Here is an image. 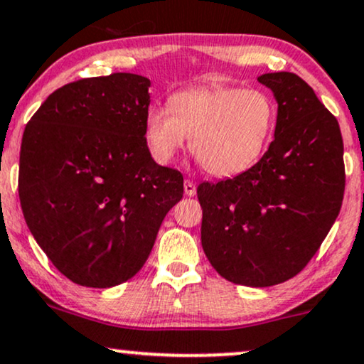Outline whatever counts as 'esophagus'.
Listing matches in <instances>:
<instances>
[{"mask_svg": "<svg viewBox=\"0 0 364 364\" xmlns=\"http://www.w3.org/2000/svg\"><path fill=\"white\" fill-rule=\"evenodd\" d=\"M183 191H186V194L189 197H194L196 192H197L196 183L192 181H186V182H183Z\"/></svg>", "mask_w": 364, "mask_h": 364, "instance_id": "34e87169", "label": "esophagus"}]
</instances>
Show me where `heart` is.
I'll return each instance as SVG.
<instances>
[{
  "label": "heart",
  "mask_w": 364,
  "mask_h": 364,
  "mask_svg": "<svg viewBox=\"0 0 364 364\" xmlns=\"http://www.w3.org/2000/svg\"><path fill=\"white\" fill-rule=\"evenodd\" d=\"M275 123L277 105L263 89H183L168 97V107H148L145 140L151 156L168 164L189 136L192 154L205 172L232 177L262 156Z\"/></svg>",
  "instance_id": "b5f03b06"
}]
</instances>
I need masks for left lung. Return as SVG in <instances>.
Wrapping results in <instances>:
<instances>
[{
  "label": "left lung",
  "instance_id": "1",
  "mask_svg": "<svg viewBox=\"0 0 364 364\" xmlns=\"http://www.w3.org/2000/svg\"><path fill=\"white\" fill-rule=\"evenodd\" d=\"M278 102L275 138L246 172L197 187L204 253L237 285L295 277L319 250L343 204L344 146L334 118L304 79L258 77Z\"/></svg>",
  "mask_w": 364,
  "mask_h": 364
}]
</instances>
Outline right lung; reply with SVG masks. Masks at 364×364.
I'll return each mask as SVG.
<instances>
[{
	"label": "right lung",
	"instance_id": "add662e5",
	"mask_svg": "<svg viewBox=\"0 0 364 364\" xmlns=\"http://www.w3.org/2000/svg\"><path fill=\"white\" fill-rule=\"evenodd\" d=\"M150 80L116 73L53 91L26 124L18 194L26 226L62 275L107 289L145 264L183 196L145 140Z\"/></svg>",
	"mask_w": 364,
	"mask_h": 364
}]
</instances>
